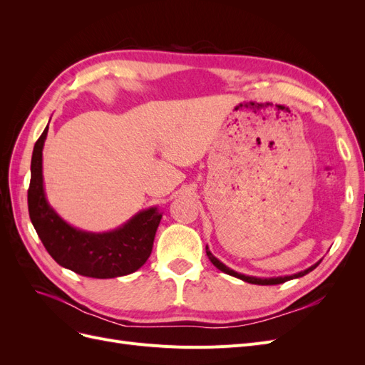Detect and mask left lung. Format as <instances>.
I'll return each mask as SVG.
<instances>
[{"label": "left lung", "instance_id": "1", "mask_svg": "<svg viewBox=\"0 0 365 365\" xmlns=\"http://www.w3.org/2000/svg\"><path fill=\"white\" fill-rule=\"evenodd\" d=\"M205 252H207V256H208L210 262H212L217 269H220V271L228 274V275H233V277H237V279L244 280V282H248V283H252V284H262V286H264V284H280V283H284V282L292 280V279L303 277V275H306L307 272H311L312 269H315V268L318 267V263H319V262H318V263L312 264V267H309L307 269L300 271V272H297V274H292V275H280V277H254V275H245V274H240V272H237V271H235V269L228 268L227 264H224L222 262L217 260V259L213 256L212 251L208 250V247H205Z\"/></svg>", "mask_w": 365, "mask_h": 365}]
</instances>
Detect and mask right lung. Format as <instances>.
Segmentation results:
<instances>
[{
    "label": "right lung",
    "instance_id": "add662e5",
    "mask_svg": "<svg viewBox=\"0 0 365 365\" xmlns=\"http://www.w3.org/2000/svg\"><path fill=\"white\" fill-rule=\"evenodd\" d=\"M48 125L31 155L29 215L43 247L61 267L93 279H114L135 272L149 259L163 215L157 207L141 210L128 222L105 233L70 225L48 204L42 178V149Z\"/></svg>",
    "mask_w": 365,
    "mask_h": 365
}]
</instances>
